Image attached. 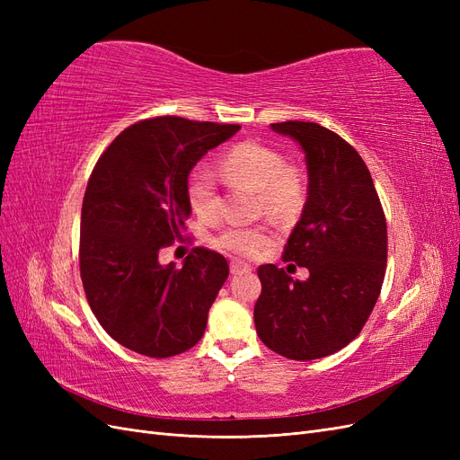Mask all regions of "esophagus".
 Listing matches in <instances>:
<instances>
[{"label": "esophagus", "mask_w": 460, "mask_h": 460, "mask_svg": "<svg viewBox=\"0 0 460 460\" xmlns=\"http://www.w3.org/2000/svg\"><path fill=\"white\" fill-rule=\"evenodd\" d=\"M230 272L232 274H245V272H252V267H249V264L243 262V261H232L230 262Z\"/></svg>", "instance_id": "34e87169"}]
</instances>
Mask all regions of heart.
I'll use <instances>...</instances> for the list:
<instances>
[{
    "instance_id": "b5f03b06",
    "label": "heart",
    "mask_w": 460,
    "mask_h": 460,
    "mask_svg": "<svg viewBox=\"0 0 460 460\" xmlns=\"http://www.w3.org/2000/svg\"><path fill=\"white\" fill-rule=\"evenodd\" d=\"M220 171L232 182L249 186L269 215L284 217L301 203L303 188L299 176L288 169L284 157L272 147L257 142H242L230 147L220 159ZM186 193L191 211L203 222H211L218 213V196L213 174L198 169L188 178ZM269 243V232L261 226H228L217 238V245L235 255L253 257Z\"/></svg>"
}]
</instances>
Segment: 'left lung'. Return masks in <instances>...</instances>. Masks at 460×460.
Wrapping results in <instances>:
<instances>
[{
	"label": "left lung",
	"mask_w": 460,
	"mask_h": 460,
	"mask_svg": "<svg viewBox=\"0 0 460 460\" xmlns=\"http://www.w3.org/2000/svg\"><path fill=\"white\" fill-rule=\"evenodd\" d=\"M270 128L291 137L307 164V201L284 259L309 269V278L294 280L276 264H262L255 328L278 355L323 358L358 336L378 301L387 262L385 217L365 161L343 137L303 120Z\"/></svg>",
	"instance_id": "left-lung-1"
}]
</instances>
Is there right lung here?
<instances>
[{"label": "right lung", "mask_w": 460, "mask_h": 460, "mask_svg": "<svg viewBox=\"0 0 460 460\" xmlns=\"http://www.w3.org/2000/svg\"><path fill=\"white\" fill-rule=\"evenodd\" d=\"M240 128L149 119L122 130L97 161L82 203L80 276L95 318L127 349L164 358L203 338L226 259L198 247L176 269L159 252L182 238L191 169Z\"/></svg>", "instance_id": "obj_1"}]
</instances>
